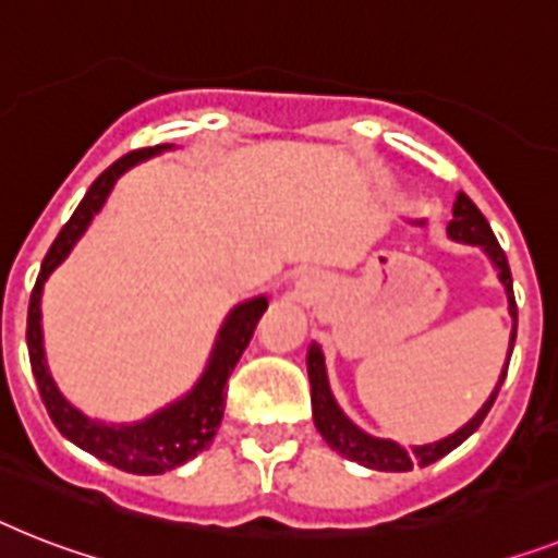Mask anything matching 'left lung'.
Segmentation results:
<instances>
[{
    "label": "left lung",
    "mask_w": 558,
    "mask_h": 558,
    "mask_svg": "<svg viewBox=\"0 0 558 558\" xmlns=\"http://www.w3.org/2000/svg\"><path fill=\"white\" fill-rule=\"evenodd\" d=\"M448 236L453 242H462V245H476L485 251V256L490 259V265L499 274V282L508 293V313L513 319V328H510V344H508V362L510 353H513V342H517V299H513V279H510V265L505 251L496 242L494 230L487 225V219L482 216L476 205H473L464 193H456L453 202V219L448 225ZM508 362L501 367L499 381H496L494 393L487 396V402L478 408L476 416L462 425L456 434L445 436L439 441H430V445H413V448H404L393 439H379V436L365 434L362 427L353 425L351 418L344 416V411L336 402L333 390H330L328 381V367H325V353L316 342H311L307 348V376H311V404H313V425L322 434V439L328 441L336 453H342L344 459L359 462L362 468H371V471H385V473H404L413 471V464L418 468H427V464L439 462L441 456H448L450 450H456L471 434H476L478 425L485 422L487 411L494 408L496 393H499L501 381L508 376Z\"/></svg>",
    "instance_id": "left-lung-1"
}]
</instances>
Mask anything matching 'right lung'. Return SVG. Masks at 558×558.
Segmentation results:
<instances>
[{
	"mask_svg": "<svg viewBox=\"0 0 558 558\" xmlns=\"http://www.w3.org/2000/svg\"><path fill=\"white\" fill-rule=\"evenodd\" d=\"M170 147L173 145L133 150V154L122 156L119 162L110 165L102 177L96 179L90 191L85 193V199L80 202V207L68 219V225L59 230L57 242L50 245L48 256L41 262L34 293H31V307H27L31 367H34L41 402L48 408V416L53 418L57 430L64 439H71L76 448L87 450L96 459H102V462L113 464L124 473H140V476H156V473L173 471V468L185 464L187 459L202 453L214 441L216 430L222 425L225 385H228L239 356L245 353L253 330H256V322L262 319V313L268 311V296L245 299L225 316L205 371L185 396H179L177 402L165 404L162 411L150 413L142 422L110 425V422L90 418L80 408H73L62 396V390L57 388L53 376H50L48 359H45V339H41V290H45L48 276L71 256L73 245L85 236V230L90 228L94 216L105 207L119 177H124L133 165L145 162L156 154H165Z\"/></svg>",
	"mask_w": 558,
	"mask_h": 558,
	"instance_id": "1",
	"label": "right lung"
}]
</instances>
